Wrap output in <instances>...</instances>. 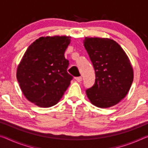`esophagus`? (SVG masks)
<instances>
[{"instance_id":"1","label":"esophagus","mask_w":148,"mask_h":148,"mask_svg":"<svg viewBox=\"0 0 148 148\" xmlns=\"http://www.w3.org/2000/svg\"><path fill=\"white\" fill-rule=\"evenodd\" d=\"M75 79H76L77 82H80L82 80V77L81 76L76 77H75Z\"/></svg>"}]
</instances>
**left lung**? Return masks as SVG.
I'll return each mask as SVG.
<instances>
[{
  "label": "left lung",
  "mask_w": 148,
  "mask_h": 148,
  "mask_svg": "<svg viewBox=\"0 0 148 148\" xmlns=\"http://www.w3.org/2000/svg\"><path fill=\"white\" fill-rule=\"evenodd\" d=\"M84 45L95 71V83L86 90L94 106L107 108L123 99L133 81V69L126 53L114 40L86 37Z\"/></svg>",
  "instance_id": "1"
}]
</instances>
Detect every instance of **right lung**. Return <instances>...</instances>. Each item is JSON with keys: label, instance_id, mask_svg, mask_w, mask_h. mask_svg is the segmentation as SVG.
<instances>
[{"label": "right lung", "instance_id": "right-lung-1", "mask_svg": "<svg viewBox=\"0 0 148 148\" xmlns=\"http://www.w3.org/2000/svg\"><path fill=\"white\" fill-rule=\"evenodd\" d=\"M71 36L40 37L26 50L17 69V79L24 96L42 108L57 104L73 78L67 72L64 51Z\"/></svg>", "mask_w": 148, "mask_h": 148}]
</instances>
